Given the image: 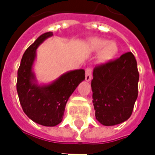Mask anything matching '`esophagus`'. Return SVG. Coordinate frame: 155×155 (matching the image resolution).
<instances>
[{
    "instance_id": "34e87169",
    "label": "esophagus",
    "mask_w": 155,
    "mask_h": 155,
    "mask_svg": "<svg viewBox=\"0 0 155 155\" xmlns=\"http://www.w3.org/2000/svg\"><path fill=\"white\" fill-rule=\"evenodd\" d=\"M92 79V67H87L85 70V80L91 81Z\"/></svg>"
}]
</instances>
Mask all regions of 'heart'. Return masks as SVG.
<instances>
[{"mask_svg": "<svg viewBox=\"0 0 155 155\" xmlns=\"http://www.w3.org/2000/svg\"><path fill=\"white\" fill-rule=\"evenodd\" d=\"M90 47L93 51H99V60L101 63L108 62L116 55L118 46L115 42H108L106 40L101 38H93L90 41Z\"/></svg>", "mask_w": 155, "mask_h": 155, "instance_id": "heart-1", "label": "heart"}]
</instances>
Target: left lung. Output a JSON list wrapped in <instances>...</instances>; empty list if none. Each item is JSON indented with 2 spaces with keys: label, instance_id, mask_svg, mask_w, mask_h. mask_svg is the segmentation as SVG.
Masks as SVG:
<instances>
[{
  "label": "left lung",
  "instance_id": "8db88e82",
  "mask_svg": "<svg viewBox=\"0 0 155 155\" xmlns=\"http://www.w3.org/2000/svg\"><path fill=\"white\" fill-rule=\"evenodd\" d=\"M140 74L132 52L96 65L91 89L96 120L106 126L123 123L132 114Z\"/></svg>",
  "mask_w": 155,
  "mask_h": 155
}]
</instances>
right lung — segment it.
<instances>
[{
	"label": "right lung",
	"mask_w": 155,
	"mask_h": 155,
	"mask_svg": "<svg viewBox=\"0 0 155 155\" xmlns=\"http://www.w3.org/2000/svg\"><path fill=\"white\" fill-rule=\"evenodd\" d=\"M52 35V32L45 33L26 49L17 71L16 90L22 110L31 120L44 126H54L62 121L69 97L85 76L84 70H76L61 75L49 85L38 86L33 83L35 50Z\"/></svg>",
	"instance_id": "right-lung-1"
}]
</instances>
